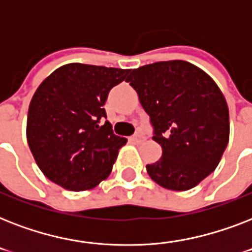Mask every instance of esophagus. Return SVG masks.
<instances>
[{
	"mask_svg": "<svg viewBox=\"0 0 252 252\" xmlns=\"http://www.w3.org/2000/svg\"><path fill=\"white\" fill-rule=\"evenodd\" d=\"M130 140H132V141H133L134 144H141V142H144V140H145V137H144L142 134L137 133V134H134L133 137L130 138Z\"/></svg>",
	"mask_w": 252,
	"mask_h": 252,
	"instance_id": "obj_1",
	"label": "esophagus"
}]
</instances>
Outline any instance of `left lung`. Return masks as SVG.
<instances>
[{"label": "left lung", "instance_id": "8db88e82", "mask_svg": "<svg viewBox=\"0 0 252 252\" xmlns=\"http://www.w3.org/2000/svg\"><path fill=\"white\" fill-rule=\"evenodd\" d=\"M129 85L149 115L162 157L146 165L161 187L187 191L219 166L229 142V108L216 82L187 61L133 69Z\"/></svg>", "mask_w": 252, "mask_h": 252}]
</instances>
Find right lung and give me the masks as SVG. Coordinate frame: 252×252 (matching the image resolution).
Listing matches in <instances>:
<instances>
[{"mask_svg": "<svg viewBox=\"0 0 252 252\" xmlns=\"http://www.w3.org/2000/svg\"><path fill=\"white\" fill-rule=\"evenodd\" d=\"M129 69L73 63L56 69L35 91L27 115V142L49 180L85 191L110 175L126 138L116 136L103 108Z\"/></svg>", "mask_w": 252, "mask_h": 252, "instance_id": "1", "label": "right lung"}]
</instances>
